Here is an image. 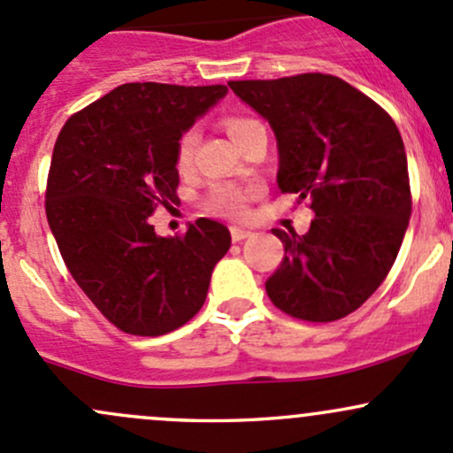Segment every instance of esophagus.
Returning <instances> with one entry per match:
<instances>
[{
	"mask_svg": "<svg viewBox=\"0 0 453 453\" xmlns=\"http://www.w3.org/2000/svg\"><path fill=\"white\" fill-rule=\"evenodd\" d=\"M230 234H232V241H234V242H241V241L250 239L251 232H250V230H242V227H232Z\"/></svg>",
	"mask_w": 453,
	"mask_h": 453,
	"instance_id": "esophagus-1",
	"label": "esophagus"
}]
</instances>
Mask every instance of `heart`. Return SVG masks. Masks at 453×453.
Returning <instances> with one entry per match:
<instances>
[{
  "mask_svg": "<svg viewBox=\"0 0 453 453\" xmlns=\"http://www.w3.org/2000/svg\"><path fill=\"white\" fill-rule=\"evenodd\" d=\"M254 123L258 121L251 117H227L226 121H223V126H226L232 141L236 142L251 126H254ZM195 147H197V130L188 127V130L182 132V136L178 139V147H175V165H178L180 171L188 169L190 163H193ZM250 197L251 190L239 188L234 187V184H217V187H212L211 193H208L203 206H206L208 212L219 214V217L239 219L247 212V202H250Z\"/></svg>",
  "mask_w": 453,
  "mask_h": 453,
  "instance_id": "1",
  "label": "heart"
}]
</instances>
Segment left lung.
Instances as JSON below:
<instances>
[{
  "mask_svg": "<svg viewBox=\"0 0 453 453\" xmlns=\"http://www.w3.org/2000/svg\"><path fill=\"white\" fill-rule=\"evenodd\" d=\"M230 88L278 139V187L311 199L303 236L275 227L284 258L265 282L275 308L330 323L384 282L412 212L402 134L382 106L327 73L236 80Z\"/></svg>",
  "mask_w": 453,
  "mask_h": 453,
  "instance_id": "1",
  "label": "left lung"
}]
</instances>
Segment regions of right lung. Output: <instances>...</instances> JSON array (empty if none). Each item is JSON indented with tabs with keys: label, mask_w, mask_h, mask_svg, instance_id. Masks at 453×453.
Segmentation results:
<instances>
[{
	"label": "right lung",
	"mask_w": 453,
	"mask_h": 453,
	"mask_svg": "<svg viewBox=\"0 0 453 453\" xmlns=\"http://www.w3.org/2000/svg\"><path fill=\"white\" fill-rule=\"evenodd\" d=\"M227 87L121 84L71 114L47 175L45 212L66 269L126 334L160 336L203 306L230 230L211 219L156 236L150 217L178 202L175 147Z\"/></svg>",
	"instance_id": "add662e5"
}]
</instances>
